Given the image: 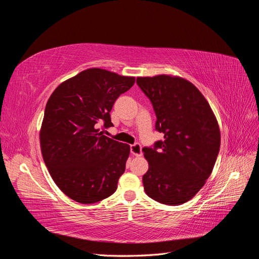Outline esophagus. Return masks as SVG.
<instances>
[{
  "mask_svg": "<svg viewBox=\"0 0 259 259\" xmlns=\"http://www.w3.org/2000/svg\"><path fill=\"white\" fill-rule=\"evenodd\" d=\"M131 153L135 156H140L143 154L142 151V146L139 144H135V145H132L131 146Z\"/></svg>",
  "mask_w": 259,
  "mask_h": 259,
  "instance_id": "1",
  "label": "esophagus"
}]
</instances>
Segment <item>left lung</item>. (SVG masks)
Here are the masks:
<instances>
[{
	"mask_svg": "<svg viewBox=\"0 0 259 259\" xmlns=\"http://www.w3.org/2000/svg\"><path fill=\"white\" fill-rule=\"evenodd\" d=\"M137 84L151 100L156 131L164 134L153 149H143L149 163L145 191L162 204L180 205L213 171L221 147L217 119L202 93L184 77L138 76Z\"/></svg>",
	"mask_w": 259,
	"mask_h": 259,
	"instance_id": "8db88e82",
	"label": "left lung"
}]
</instances>
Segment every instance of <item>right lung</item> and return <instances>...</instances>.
Wrapping results in <instances>:
<instances>
[{
	"label": "right lung",
	"instance_id": "add662e5",
	"mask_svg": "<svg viewBox=\"0 0 259 259\" xmlns=\"http://www.w3.org/2000/svg\"><path fill=\"white\" fill-rule=\"evenodd\" d=\"M135 76L90 68L59 84L45 107L40 145L46 167L59 189L82 204L116 190L131 147L99 132L112 126L110 111Z\"/></svg>",
	"mask_w": 259,
	"mask_h": 259
}]
</instances>
